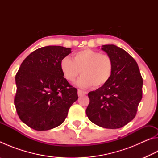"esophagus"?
I'll return each mask as SVG.
<instances>
[{"instance_id": "esophagus-1", "label": "esophagus", "mask_w": 158, "mask_h": 158, "mask_svg": "<svg viewBox=\"0 0 158 158\" xmlns=\"http://www.w3.org/2000/svg\"><path fill=\"white\" fill-rule=\"evenodd\" d=\"M86 92H85V91H83V90H78V96H82V95H85L86 94Z\"/></svg>"}]
</instances>
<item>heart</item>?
<instances>
[{"label":"heart","instance_id":"heart-1","mask_svg":"<svg viewBox=\"0 0 158 158\" xmlns=\"http://www.w3.org/2000/svg\"><path fill=\"white\" fill-rule=\"evenodd\" d=\"M60 68L65 79L70 82L74 81L81 72L82 75L76 85L88 89L93 85L99 88L105 85L112 76L114 64L108 55L85 49L74 53L73 60L68 56L63 58Z\"/></svg>","mask_w":158,"mask_h":158}]
</instances>
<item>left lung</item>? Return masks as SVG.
<instances>
[{
  "instance_id": "obj_1",
  "label": "left lung",
  "mask_w": 158,
  "mask_h": 158,
  "mask_svg": "<svg viewBox=\"0 0 158 158\" xmlns=\"http://www.w3.org/2000/svg\"><path fill=\"white\" fill-rule=\"evenodd\" d=\"M101 49L113 61V73L105 85L89 93L85 113L98 126L117 129L135 117L142 98L143 79L137 62L124 49L114 44L102 45Z\"/></svg>"
}]
</instances>
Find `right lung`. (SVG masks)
I'll use <instances>...</instances> for the list:
<instances>
[{
    "mask_svg": "<svg viewBox=\"0 0 158 158\" xmlns=\"http://www.w3.org/2000/svg\"><path fill=\"white\" fill-rule=\"evenodd\" d=\"M71 52L61 46L40 48L25 58L16 74V110L33 130H49L62 124L78 99L77 89L60 68V60Z\"/></svg>",
    "mask_w": 158,
    "mask_h": 158,
    "instance_id": "add662e5",
    "label": "right lung"
}]
</instances>
